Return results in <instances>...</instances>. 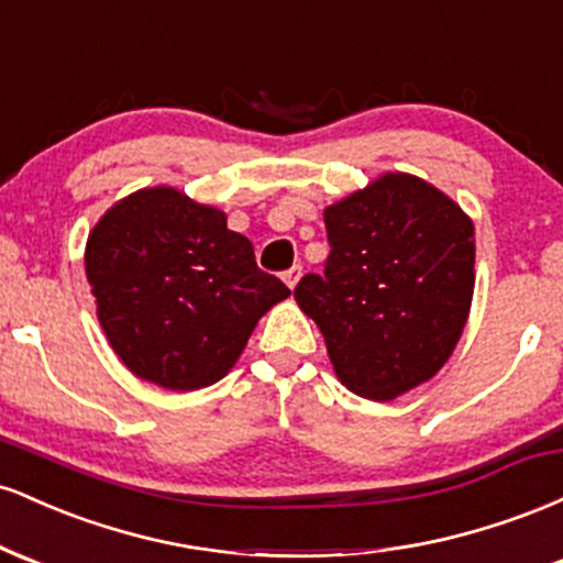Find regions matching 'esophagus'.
<instances>
[{
	"label": "esophagus",
	"instance_id": "34e87169",
	"mask_svg": "<svg viewBox=\"0 0 563 563\" xmlns=\"http://www.w3.org/2000/svg\"><path fill=\"white\" fill-rule=\"evenodd\" d=\"M299 277H301V264H294V267L283 273V280H286L288 288H296V283H299Z\"/></svg>",
	"mask_w": 563,
	"mask_h": 563
}]
</instances>
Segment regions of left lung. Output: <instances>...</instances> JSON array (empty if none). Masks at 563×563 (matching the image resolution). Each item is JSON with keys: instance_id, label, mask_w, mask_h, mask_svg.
<instances>
[{"instance_id": "left-lung-1", "label": "left lung", "mask_w": 563, "mask_h": 563, "mask_svg": "<svg viewBox=\"0 0 563 563\" xmlns=\"http://www.w3.org/2000/svg\"><path fill=\"white\" fill-rule=\"evenodd\" d=\"M325 230V269L294 296L341 384L386 402L437 376L474 296V224L461 206L412 174H384L328 206Z\"/></svg>"}]
</instances>
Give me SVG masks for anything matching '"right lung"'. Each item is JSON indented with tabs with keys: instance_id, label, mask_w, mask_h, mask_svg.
I'll return each mask as SVG.
<instances>
[{
	"instance_id": "1",
	"label": "right lung",
	"mask_w": 563,
	"mask_h": 563,
	"mask_svg": "<svg viewBox=\"0 0 563 563\" xmlns=\"http://www.w3.org/2000/svg\"><path fill=\"white\" fill-rule=\"evenodd\" d=\"M97 320L121 363L172 391L217 384L290 290L214 206L145 187L111 206L84 254Z\"/></svg>"
}]
</instances>
